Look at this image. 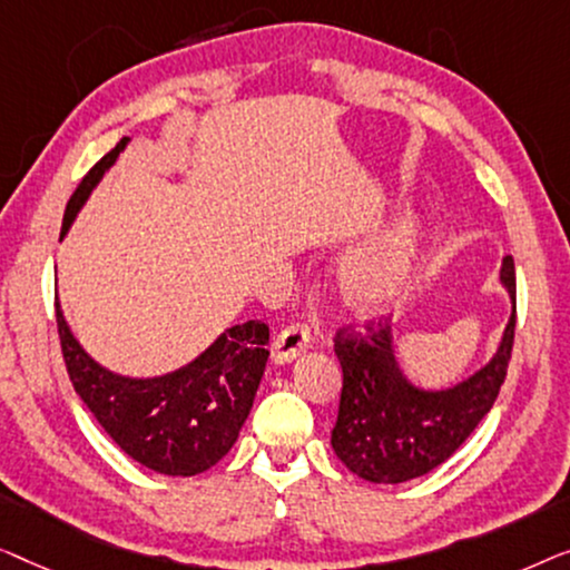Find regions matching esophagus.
<instances>
[{
  "label": "esophagus",
  "mask_w": 570,
  "mask_h": 570,
  "mask_svg": "<svg viewBox=\"0 0 570 570\" xmlns=\"http://www.w3.org/2000/svg\"><path fill=\"white\" fill-rule=\"evenodd\" d=\"M307 346H309V327L302 323H294L276 335L274 346H271V358H274V364H288Z\"/></svg>",
  "instance_id": "esophagus-1"
}]
</instances>
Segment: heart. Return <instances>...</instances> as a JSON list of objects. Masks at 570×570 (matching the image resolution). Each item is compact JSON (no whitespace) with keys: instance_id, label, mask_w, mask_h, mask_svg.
<instances>
[{"instance_id":"1","label":"heart","mask_w":570,"mask_h":570,"mask_svg":"<svg viewBox=\"0 0 570 570\" xmlns=\"http://www.w3.org/2000/svg\"><path fill=\"white\" fill-rule=\"evenodd\" d=\"M411 227H395L374 239L343 268V288L348 299L364 309H376L395 299L411 274Z\"/></svg>"}]
</instances>
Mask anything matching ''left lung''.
<instances>
[{"instance_id":"obj_1","label":"left lung","mask_w":570,"mask_h":570,"mask_svg":"<svg viewBox=\"0 0 570 570\" xmlns=\"http://www.w3.org/2000/svg\"><path fill=\"white\" fill-rule=\"evenodd\" d=\"M501 284L511 296V317L499 351L454 387H415L395 358L390 323L368 320L364 331L341 327L335 333L343 387L331 444L354 475L387 485L426 475L446 462L491 411L514 346L517 276L511 255L503 258Z\"/></svg>"}]
</instances>
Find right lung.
I'll use <instances>...</instances> for the list:
<instances>
[{
	"label": "right lung",
	"instance_id": "1",
	"mask_svg": "<svg viewBox=\"0 0 570 570\" xmlns=\"http://www.w3.org/2000/svg\"><path fill=\"white\" fill-rule=\"evenodd\" d=\"M126 144L128 136L79 183L63 212L61 237ZM56 325L75 392L131 460L163 475L190 478L214 468L237 442L268 362L266 323L232 325L190 364L147 380L121 376L95 362L71 335L59 302Z\"/></svg>",
	"mask_w": 570,
	"mask_h": 570
}]
</instances>
